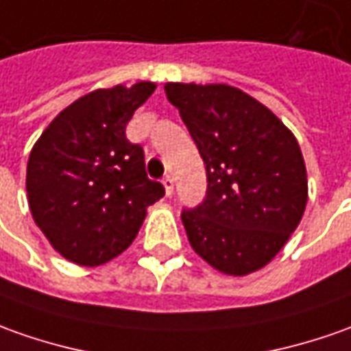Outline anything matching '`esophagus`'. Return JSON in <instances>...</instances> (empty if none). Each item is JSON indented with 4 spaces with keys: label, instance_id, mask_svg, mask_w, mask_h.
I'll list each match as a JSON object with an SVG mask.
<instances>
[{
    "label": "esophagus",
    "instance_id": "1",
    "mask_svg": "<svg viewBox=\"0 0 351 351\" xmlns=\"http://www.w3.org/2000/svg\"><path fill=\"white\" fill-rule=\"evenodd\" d=\"M163 186H165V192L167 195L173 194V188H175V180H173V176L167 175L165 178H163Z\"/></svg>",
    "mask_w": 351,
    "mask_h": 351
}]
</instances>
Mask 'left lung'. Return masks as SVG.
I'll return each instance as SVG.
<instances>
[{
    "label": "left lung",
    "instance_id": "1",
    "mask_svg": "<svg viewBox=\"0 0 351 351\" xmlns=\"http://www.w3.org/2000/svg\"><path fill=\"white\" fill-rule=\"evenodd\" d=\"M165 94L207 171L206 199L182 211L192 250L219 273H256L306 211L307 171L295 136L234 86L167 82Z\"/></svg>",
    "mask_w": 351,
    "mask_h": 351
}]
</instances>
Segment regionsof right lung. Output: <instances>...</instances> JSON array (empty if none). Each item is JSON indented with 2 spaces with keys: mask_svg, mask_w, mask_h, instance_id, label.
Here are the masks:
<instances>
[{
  "mask_svg": "<svg viewBox=\"0 0 351 351\" xmlns=\"http://www.w3.org/2000/svg\"><path fill=\"white\" fill-rule=\"evenodd\" d=\"M156 82L117 84L78 97L30 152L26 194L34 223L57 254L97 267L134 242L165 188L145 175L144 152L126 140L134 111Z\"/></svg>",
  "mask_w": 351,
  "mask_h": 351,
  "instance_id": "add662e5",
  "label": "right lung"
}]
</instances>
